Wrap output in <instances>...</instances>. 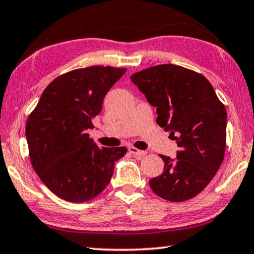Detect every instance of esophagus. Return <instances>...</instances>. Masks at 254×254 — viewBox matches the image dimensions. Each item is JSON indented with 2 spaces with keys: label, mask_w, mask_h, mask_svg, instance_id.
Wrapping results in <instances>:
<instances>
[{
  "label": "esophagus",
  "mask_w": 254,
  "mask_h": 254,
  "mask_svg": "<svg viewBox=\"0 0 254 254\" xmlns=\"http://www.w3.org/2000/svg\"><path fill=\"white\" fill-rule=\"evenodd\" d=\"M128 151H130L131 154H133L134 156H137V157H140V156H143V155L146 154V151H143V150H140V149H137L135 148V147H128Z\"/></svg>",
  "instance_id": "1"
}]
</instances>
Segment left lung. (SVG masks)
I'll return each mask as SVG.
<instances>
[{
  "label": "left lung",
  "instance_id": "1",
  "mask_svg": "<svg viewBox=\"0 0 254 254\" xmlns=\"http://www.w3.org/2000/svg\"><path fill=\"white\" fill-rule=\"evenodd\" d=\"M131 81L156 107V122L176 140L177 157L161 155L164 170L149 180L155 194L184 202L199 194L224 161L227 113L202 74L172 64L146 68Z\"/></svg>",
  "mask_w": 254,
  "mask_h": 254
}]
</instances>
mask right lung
<instances>
[{
  "instance_id": "1",
  "label": "right lung",
  "mask_w": 254,
  "mask_h": 254,
  "mask_svg": "<svg viewBox=\"0 0 254 254\" xmlns=\"http://www.w3.org/2000/svg\"><path fill=\"white\" fill-rule=\"evenodd\" d=\"M126 68L92 66L54 79L26 123L33 169L45 186L73 203L92 199L111 181L126 147L100 148L86 133Z\"/></svg>"
}]
</instances>
